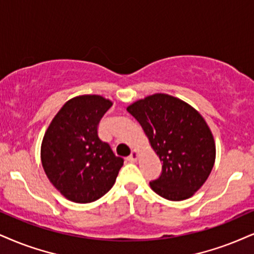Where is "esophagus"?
Instances as JSON below:
<instances>
[{"label": "esophagus", "mask_w": 254, "mask_h": 254, "mask_svg": "<svg viewBox=\"0 0 254 254\" xmlns=\"http://www.w3.org/2000/svg\"><path fill=\"white\" fill-rule=\"evenodd\" d=\"M137 158H139V153H137L136 151H133L132 154H130V155L127 158V160L130 161V162H134V161L137 160Z\"/></svg>", "instance_id": "obj_1"}]
</instances>
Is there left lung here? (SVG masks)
I'll use <instances>...</instances> for the list:
<instances>
[{"instance_id":"left-lung-1","label":"left lung","mask_w":254,"mask_h":254,"mask_svg":"<svg viewBox=\"0 0 254 254\" xmlns=\"http://www.w3.org/2000/svg\"><path fill=\"white\" fill-rule=\"evenodd\" d=\"M127 111L136 119L162 161L152 190L162 198L180 201L207 180L215 160L213 135L203 118L189 103L154 94L134 102Z\"/></svg>"}]
</instances>
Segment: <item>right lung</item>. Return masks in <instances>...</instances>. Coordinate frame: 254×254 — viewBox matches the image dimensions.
Segmentation results:
<instances>
[{"label": "right lung", "mask_w": 254, "mask_h": 254, "mask_svg": "<svg viewBox=\"0 0 254 254\" xmlns=\"http://www.w3.org/2000/svg\"><path fill=\"white\" fill-rule=\"evenodd\" d=\"M112 105L99 95L71 99L43 136V170L55 189L71 201L87 203L101 198L112 189L124 165V159L98 135L99 122Z\"/></svg>", "instance_id": "obj_1"}]
</instances>
